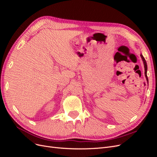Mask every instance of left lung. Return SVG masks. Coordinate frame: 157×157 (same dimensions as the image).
I'll use <instances>...</instances> for the list:
<instances>
[{
	"mask_svg": "<svg viewBox=\"0 0 157 157\" xmlns=\"http://www.w3.org/2000/svg\"><path fill=\"white\" fill-rule=\"evenodd\" d=\"M141 58L142 59V60H143L144 61V67H145V77H146V79H147V83H149L148 82V78H147V63H146V61L145 59V58H144V56H142V54L140 55Z\"/></svg>",
	"mask_w": 157,
	"mask_h": 157,
	"instance_id": "obj_1",
	"label": "left lung"
}]
</instances>
